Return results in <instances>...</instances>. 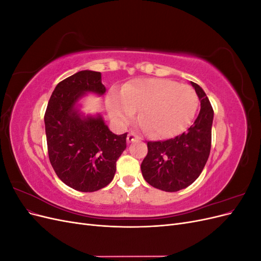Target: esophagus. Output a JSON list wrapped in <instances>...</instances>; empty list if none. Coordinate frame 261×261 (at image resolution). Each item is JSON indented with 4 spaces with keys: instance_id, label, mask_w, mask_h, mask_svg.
<instances>
[{
    "instance_id": "esophagus-1",
    "label": "esophagus",
    "mask_w": 261,
    "mask_h": 261,
    "mask_svg": "<svg viewBox=\"0 0 261 261\" xmlns=\"http://www.w3.org/2000/svg\"><path fill=\"white\" fill-rule=\"evenodd\" d=\"M138 139H139V137L136 135L135 133H133V132L128 133V135H127V141H128V143H133V141H136Z\"/></svg>"
}]
</instances>
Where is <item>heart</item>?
I'll list each match as a JSON object with an SVG mask.
<instances>
[{"label":"heart","mask_w":261,"mask_h":261,"mask_svg":"<svg viewBox=\"0 0 261 261\" xmlns=\"http://www.w3.org/2000/svg\"><path fill=\"white\" fill-rule=\"evenodd\" d=\"M198 99L192 87L160 78H137L107 102L113 120L127 124L139 110V121L154 137L167 138L183 130L194 117Z\"/></svg>","instance_id":"1"}]
</instances>
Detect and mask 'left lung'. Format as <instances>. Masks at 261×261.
<instances>
[{"instance_id":"left-lung-1","label":"left lung","mask_w":261,"mask_h":261,"mask_svg":"<svg viewBox=\"0 0 261 261\" xmlns=\"http://www.w3.org/2000/svg\"><path fill=\"white\" fill-rule=\"evenodd\" d=\"M192 86L200 101L198 116L185 133L164 141H148L140 169L145 180L164 192H177L198 178L210 153L213 110L201 87Z\"/></svg>"}]
</instances>
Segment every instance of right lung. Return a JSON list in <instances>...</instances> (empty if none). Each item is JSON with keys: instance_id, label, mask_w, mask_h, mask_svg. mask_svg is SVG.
Wrapping results in <instances>:
<instances>
[{"instance_id": "right-lung-1", "label": "right lung", "mask_w": 261, "mask_h": 261, "mask_svg": "<svg viewBox=\"0 0 261 261\" xmlns=\"http://www.w3.org/2000/svg\"><path fill=\"white\" fill-rule=\"evenodd\" d=\"M101 73L81 70L55 87L44 115L50 162L63 183L76 191L96 192L111 183L126 137L109 129L101 114H85L81 100L103 96Z\"/></svg>"}]
</instances>
